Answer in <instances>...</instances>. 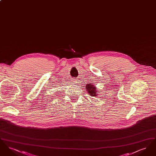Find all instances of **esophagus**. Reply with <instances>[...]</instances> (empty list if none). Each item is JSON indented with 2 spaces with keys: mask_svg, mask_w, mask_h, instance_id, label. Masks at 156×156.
<instances>
[{
  "mask_svg": "<svg viewBox=\"0 0 156 156\" xmlns=\"http://www.w3.org/2000/svg\"><path fill=\"white\" fill-rule=\"evenodd\" d=\"M78 81V80H76V79H74L73 80V82H74L73 83H76Z\"/></svg>",
  "mask_w": 156,
  "mask_h": 156,
  "instance_id": "1",
  "label": "esophagus"
}]
</instances>
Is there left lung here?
<instances>
[{
	"label": "left lung",
	"mask_w": 156,
	"mask_h": 156,
	"mask_svg": "<svg viewBox=\"0 0 156 156\" xmlns=\"http://www.w3.org/2000/svg\"><path fill=\"white\" fill-rule=\"evenodd\" d=\"M86 87H87V90L88 92L89 93V95L92 97H97V95H98L97 94L98 92L97 89H96L95 87L94 86V85L89 84Z\"/></svg>",
	"instance_id": "obj_1"
}]
</instances>
